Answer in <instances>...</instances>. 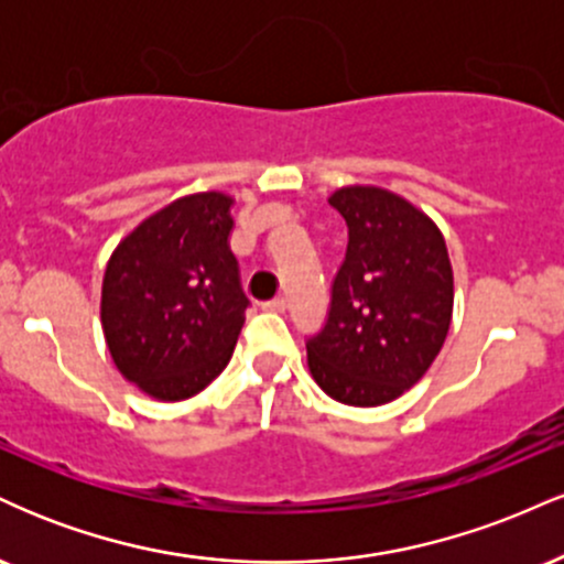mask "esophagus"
<instances>
[{"label":"esophagus","instance_id":"1","mask_svg":"<svg viewBox=\"0 0 564 564\" xmlns=\"http://www.w3.org/2000/svg\"><path fill=\"white\" fill-rule=\"evenodd\" d=\"M264 310L268 313H286V296H275V300L264 302Z\"/></svg>","mask_w":564,"mask_h":564}]
</instances>
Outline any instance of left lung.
Here are the masks:
<instances>
[{
    "label": "left lung",
    "instance_id": "obj_1",
    "mask_svg": "<svg viewBox=\"0 0 564 564\" xmlns=\"http://www.w3.org/2000/svg\"><path fill=\"white\" fill-rule=\"evenodd\" d=\"M328 204L349 241L326 326L307 341V368L336 403H392L430 371L448 336V246L432 217L387 187L347 185Z\"/></svg>",
    "mask_w": 564,
    "mask_h": 564
}]
</instances>
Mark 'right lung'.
Returning a JSON list of instances; mask_svg holds the SVG:
<instances>
[{
	"mask_svg": "<svg viewBox=\"0 0 564 564\" xmlns=\"http://www.w3.org/2000/svg\"><path fill=\"white\" fill-rule=\"evenodd\" d=\"M232 196L191 193L145 217L106 264L100 323L113 366L148 398L177 403L228 366L246 294L228 238Z\"/></svg>",
	"mask_w": 564,
	"mask_h": 564,
	"instance_id": "add662e5",
	"label": "right lung"
}]
</instances>
